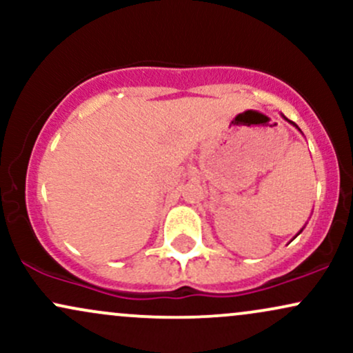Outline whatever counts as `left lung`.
<instances>
[{
  "instance_id": "left-lung-1",
  "label": "left lung",
  "mask_w": 353,
  "mask_h": 353,
  "mask_svg": "<svg viewBox=\"0 0 353 353\" xmlns=\"http://www.w3.org/2000/svg\"><path fill=\"white\" fill-rule=\"evenodd\" d=\"M285 119H287V117H285ZM287 121H289V119H287ZM294 124V123H292ZM295 125V128H297V124H294ZM299 131H301V129H299ZM301 232H302V230H301ZM301 232H299V234H301ZM299 234H297V236H299Z\"/></svg>"
}]
</instances>
